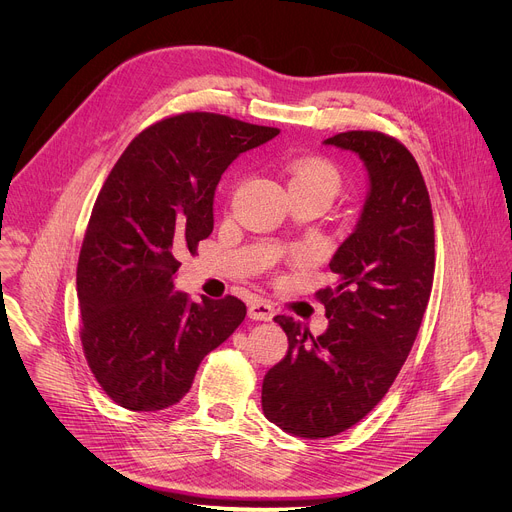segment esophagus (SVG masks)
I'll return each mask as SVG.
<instances>
[{"label": "esophagus", "instance_id": "obj_1", "mask_svg": "<svg viewBox=\"0 0 512 512\" xmlns=\"http://www.w3.org/2000/svg\"><path fill=\"white\" fill-rule=\"evenodd\" d=\"M273 316H275V308L269 302H253L249 306V318H253V320L269 322V320H273Z\"/></svg>", "mask_w": 512, "mask_h": 512}]
</instances>
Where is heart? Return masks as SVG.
<instances>
[{
	"label": "heart",
	"mask_w": 512,
	"mask_h": 512,
	"mask_svg": "<svg viewBox=\"0 0 512 512\" xmlns=\"http://www.w3.org/2000/svg\"><path fill=\"white\" fill-rule=\"evenodd\" d=\"M340 182L338 168L322 158H298L289 166V190H314L332 200Z\"/></svg>",
	"instance_id": "heart-1"
}]
</instances>
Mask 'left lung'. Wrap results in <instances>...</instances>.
I'll list each match as a JSON object with an SVG mask.
<instances>
[{
	"mask_svg": "<svg viewBox=\"0 0 512 512\" xmlns=\"http://www.w3.org/2000/svg\"><path fill=\"white\" fill-rule=\"evenodd\" d=\"M324 143L364 162L369 196L330 261L336 285L316 294L328 330L314 338L294 318L275 316L289 348L261 391L265 417L310 440L346 431L385 397L419 332L435 269L429 192L405 145L381 131H344Z\"/></svg>",
	"mask_w": 512,
	"mask_h": 512,
	"instance_id": "left-lung-1",
	"label": "left lung"
}]
</instances>
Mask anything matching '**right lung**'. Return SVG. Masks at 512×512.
Masks as SVG:
<instances>
[{
  "mask_svg": "<svg viewBox=\"0 0 512 512\" xmlns=\"http://www.w3.org/2000/svg\"><path fill=\"white\" fill-rule=\"evenodd\" d=\"M277 133L218 113H180L143 129L109 172L83 239L77 291L85 358L117 405L178 403L202 358L245 320L239 298L192 302L172 277L178 259L212 233L223 172Z\"/></svg>",
  "mask_w": 512,
  "mask_h": 512,
  "instance_id": "right-lung-1",
  "label": "right lung"
}]
</instances>
